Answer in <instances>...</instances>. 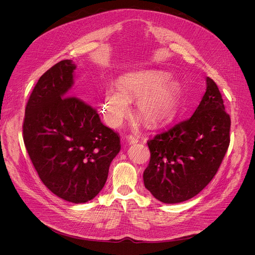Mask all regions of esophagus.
I'll return each instance as SVG.
<instances>
[{"label": "esophagus", "instance_id": "esophagus-1", "mask_svg": "<svg viewBox=\"0 0 255 255\" xmlns=\"http://www.w3.org/2000/svg\"><path fill=\"white\" fill-rule=\"evenodd\" d=\"M127 140L130 144H135L139 142V136L135 135V134H130L127 136Z\"/></svg>", "mask_w": 255, "mask_h": 255}]
</instances>
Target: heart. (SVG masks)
<instances>
[{
	"instance_id": "1",
	"label": "heart",
	"mask_w": 255,
	"mask_h": 255,
	"mask_svg": "<svg viewBox=\"0 0 255 255\" xmlns=\"http://www.w3.org/2000/svg\"><path fill=\"white\" fill-rule=\"evenodd\" d=\"M160 71L132 72L122 77L118 89L106 91L102 112L108 124L119 126L130 112L128 101H136V110L142 121L158 126L170 121L176 114L179 98L176 86L166 81Z\"/></svg>"
}]
</instances>
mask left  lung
<instances>
[{"label":"left lung","mask_w":255,"mask_h":255,"mask_svg":"<svg viewBox=\"0 0 255 255\" xmlns=\"http://www.w3.org/2000/svg\"><path fill=\"white\" fill-rule=\"evenodd\" d=\"M207 90L193 116L147 141L150 161L144 186L165 204L198 195L220 167L230 143V116L222 95L207 77Z\"/></svg>","instance_id":"obj_1"}]
</instances>
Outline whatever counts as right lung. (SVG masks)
I'll list each match as a JSON object with an SVG mask.
<instances>
[{"label": "right lung", "mask_w": 255, "mask_h": 255, "mask_svg": "<svg viewBox=\"0 0 255 255\" xmlns=\"http://www.w3.org/2000/svg\"><path fill=\"white\" fill-rule=\"evenodd\" d=\"M76 67L64 59L40 77L26 105L23 138L46 188L81 204L102 191L121 145L119 135L101 122L96 108L71 96Z\"/></svg>", "instance_id": "right-lung-1"}]
</instances>
